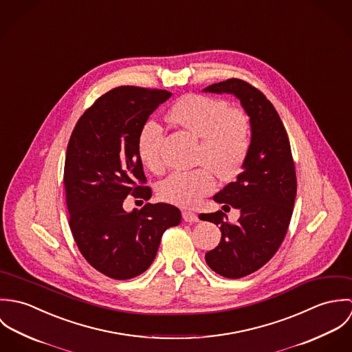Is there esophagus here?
Instances as JSON below:
<instances>
[{
    "label": "esophagus",
    "instance_id": "esophagus-1",
    "mask_svg": "<svg viewBox=\"0 0 352 352\" xmlns=\"http://www.w3.org/2000/svg\"><path fill=\"white\" fill-rule=\"evenodd\" d=\"M183 219L186 221V222H198L199 221V217L195 214V212H192V211H183Z\"/></svg>",
    "mask_w": 352,
    "mask_h": 352
}]
</instances>
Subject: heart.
<instances>
[{
    "label": "heart",
    "mask_w": 352,
    "mask_h": 352,
    "mask_svg": "<svg viewBox=\"0 0 352 352\" xmlns=\"http://www.w3.org/2000/svg\"><path fill=\"white\" fill-rule=\"evenodd\" d=\"M169 119L201 138L194 170H179L164 179L157 188L160 199L179 207H194L215 191V172L230 179L244 165L251 148V126L248 116L228 101L190 94L177 101ZM164 131L155 120H148L137 138V151L142 164L154 173L164 169Z\"/></svg>",
    "instance_id": "b5f03b06"
}]
</instances>
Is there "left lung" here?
Returning a JSON list of instances; mask_svg holds the SVG:
<instances>
[{"instance_id":"8db88e82","label":"left lung","mask_w":352,"mask_h":352,"mask_svg":"<svg viewBox=\"0 0 352 352\" xmlns=\"http://www.w3.org/2000/svg\"><path fill=\"white\" fill-rule=\"evenodd\" d=\"M203 91L233 94L251 120V148L243 172L214 197L218 203L239 208V221H226L221 210L199 215L222 233L219 244L206 253V263L217 274L239 279L261 268L282 245L297 195L296 165L287 131L271 101L257 88L229 78Z\"/></svg>"}]
</instances>
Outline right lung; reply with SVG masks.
<instances>
[{
  "instance_id": "add662e5",
  "label": "right lung",
  "mask_w": 352,
  "mask_h": 352,
  "mask_svg": "<svg viewBox=\"0 0 352 352\" xmlns=\"http://www.w3.org/2000/svg\"><path fill=\"white\" fill-rule=\"evenodd\" d=\"M170 96L162 89L113 88L82 113L69 140L63 186L70 230L85 260L112 279L145 272L164 232L182 221L180 210L168 203L123 210L129 195L151 199L137 138Z\"/></svg>"
}]
</instances>
